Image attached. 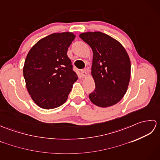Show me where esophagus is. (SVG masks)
Returning <instances> with one entry per match:
<instances>
[{
	"label": "esophagus",
	"instance_id": "obj_1",
	"mask_svg": "<svg viewBox=\"0 0 160 160\" xmlns=\"http://www.w3.org/2000/svg\"><path fill=\"white\" fill-rule=\"evenodd\" d=\"M81 74H82V76L83 78L86 77V76H87V73L86 69H84V70H82V71H81Z\"/></svg>",
	"mask_w": 160,
	"mask_h": 160
}]
</instances>
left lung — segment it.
Returning <instances> with one entry per match:
<instances>
[{
    "mask_svg": "<svg viewBox=\"0 0 160 160\" xmlns=\"http://www.w3.org/2000/svg\"><path fill=\"white\" fill-rule=\"evenodd\" d=\"M79 36L93 51L91 75L96 88L89 99L98 107L113 106L124 97L130 81L131 61L127 51L118 40L100 32Z\"/></svg>",
    "mask_w": 160,
    "mask_h": 160,
    "instance_id": "left-lung-1",
    "label": "left lung"
}]
</instances>
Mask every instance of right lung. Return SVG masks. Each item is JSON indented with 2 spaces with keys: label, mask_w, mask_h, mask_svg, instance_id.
Listing matches in <instances>:
<instances>
[{
  "label": "right lung",
  "mask_w": 160,
  "mask_h": 160,
  "mask_svg": "<svg viewBox=\"0 0 160 160\" xmlns=\"http://www.w3.org/2000/svg\"><path fill=\"white\" fill-rule=\"evenodd\" d=\"M75 37L71 32L52 33L37 42L26 57L23 76L27 89L40 108L52 109L63 104L78 80L67 56Z\"/></svg>",
  "instance_id": "1"
}]
</instances>
